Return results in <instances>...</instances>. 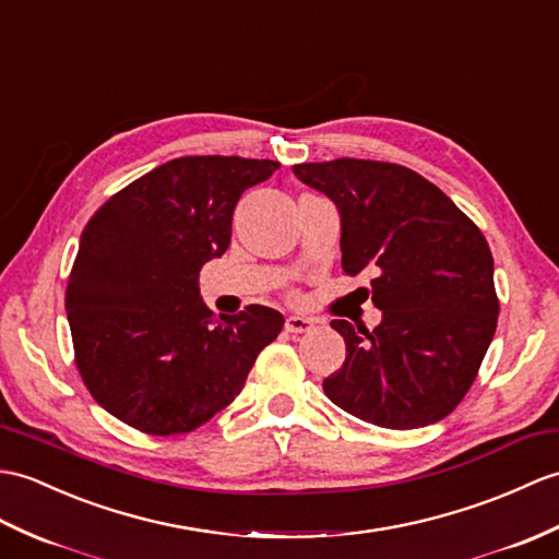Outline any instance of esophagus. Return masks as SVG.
I'll return each mask as SVG.
<instances>
[{
    "label": "esophagus",
    "mask_w": 559,
    "mask_h": 559,
    "mask_svg": "<svg viewBox=\"0 0 559 559\" xmlns=\"http://www.w3.org/2000/svg\"><path fill=\"white\" fill-rule=\"evenodd\" d=\"M314 329V321L307 317H288L285 319V331L288 333H307Z\"/></svg>",
    "instance_id": "34e87169"
}]
</instances>
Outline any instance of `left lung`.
I'll return each instance as SVG.
<instances>
[{
	"instance_id": "left-lung-1",
	"label": "left lung",
	"mask_w": 559,
	"mask_h": 559,
	"mask_svg": "<svg viewBox=\"0 0 559 559\" xmlns=\"http://www.w3.org/2000/svg\"><path fill=\"white\" fill-rule=\"evenodd\" d=\"M335 202L343 271H369L379 326L333 319L343 367L323 393L353 417L419 428L455 409L496 335L500 302L484 233L448 194L407 166L371 159L295 164Z\"/></svg>"
}]
</instances>
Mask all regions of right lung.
<instances>
[{"label": "right lung", "mask_w": 559, "mask_h": 559, "mask_svg": "<svg viewBox=\"0 0 559 559\" xmlns=\"http://www.w3.org/2000/svg\"><path fill=\"white\" fill-rule=\"evenodd\" d=\"M281 164L178 157L87 221L67 285L75 367L109 414L150 436L188 433L228 407L283 314L250 305L216 319L200 269L230 245L242 192Z\"/></svg>", "instance_id": "add662e5"}]
</instances>
